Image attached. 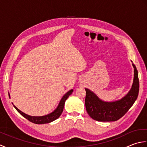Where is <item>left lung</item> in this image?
<instances>
[{
  "instance_id": "1",
  "label": "left lung",
  "mask_w": 147,
  "mask_h": 147,
  "mask_svg": "<svg viewBox=\"0 0 147 147\" xmlns=\"http://www.w3.org/2000/svg\"><path fill=\"white\" fill-rule=\"evenodd\" d=\"M134 67V79L131 88L123 98L117 101L107 102L102 101L94 93L88 88L86 90L85 106L88 115L97 121L109 122L119 119L135 103L139 93L138 73L135 65Z\"/></svg>"
}]
</instances>
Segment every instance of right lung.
I'll list each match as a JSON object with an SVG mask.
<instances>
[{
    "instance_id": "obj_1",
    "label": "right lung",
    "mask_w": 147,
    "mask_h": 147,
    "mask_svg": "<svg viewBox=\"0 0 147 147\" xmlns=\"http://www.w3.org/2000/svg\"><path fill=\"white\" fill-rule=\"evenodd\" d=\"M73 90H71L69 92H67L63 96H62L60 102H59V105L57 106V107L56 108L55 110H54V111L51 112V114L43 115V116H31V115L24 114V112H21L20 110H19V109L16 107L15 105H13L14 108L16 109L19 113H20L21 115H23L24 117H25L26 119L30 121V122H32L33 123L37 124L49 123H51V122H52L55 121V119H58L59 117H60L62 111H63L65 102L71 93H73ZM9 97H10L9 93Z\"/></svg>"
}]
</instances>
